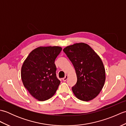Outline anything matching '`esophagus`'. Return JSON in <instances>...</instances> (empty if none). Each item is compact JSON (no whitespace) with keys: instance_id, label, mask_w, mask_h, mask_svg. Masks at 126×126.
<instances>
[{"instance_id":"obj_1","label":"esophagus","mask_w":126,"mask_h":126,"mask_svg":"<svg viewBox=\"0 0 126 126\" xmlns=\"http://www.w3.org/2000/svg\"><path fill=\"white\" fill-rule=\"evenodd\" d=\"M68 75H66L65 76V77H64V78L63 79V81H66V80H67V79H68Z\"/></svg>"}]
</instances>
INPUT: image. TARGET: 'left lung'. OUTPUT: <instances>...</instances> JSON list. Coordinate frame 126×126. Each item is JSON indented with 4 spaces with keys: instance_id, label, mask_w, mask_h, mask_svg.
<instances>
[{
    "instance_id": "1",
    "label": "left lung",
    "mask_w": 126,
    "mask_h": 126,
    "mask_svg": "<svg viewBox=\"0 0 126 126\" xmlns=\"http://www.w3.org/2000/svg\"><path fill=\"white\" fill-rule=\"evenodd\" d=\"M75 69L77 81L72 87L76 97L89 101L97 96L102 89L106 71L102 61L89 45L79 43L63 49Z\"/></svg>"
}]
</instances>
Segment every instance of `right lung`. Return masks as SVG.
Wrapping results in <instances>:
<instances>
[{
  "mask_svg": "<svg viewBox=\"0 0 126 126\" xmlns=\"http://www.w3.org/2000/svg\"><path fill=\"white\" fill-rule=\"evenodd\" d=\"M62 49L60 47H40L32 51L24 62L21 69L23 83L38 101L52 97L60 84L55 61Z\"/></svg>",
  "mask_w": 126,
  "mask_h": 126,
  "instance_id": "add662e5",
  "label": "right lung"
}]
</instances>
